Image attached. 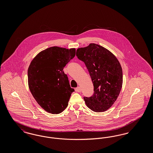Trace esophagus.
<instances>
[{
  "label": "esophagus",
  "instance_id": "34e87169",
  "mask_svg": "<svg viewBox=\"0 0 153 153\" xmlns=\"http://www.w3.org/2000/svg\"><path fill=\"white\" fill-rule=\"evenodd\" d=\"M76 91L77 92H81V88L80 87H77L76 88Z\"/></svg>",
  "mask_w": 153,
  "mask_h": 153
}]
</instances>
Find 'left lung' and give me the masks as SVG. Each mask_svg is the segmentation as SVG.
<instances>
[{"label":"left lung","instance_id":"obj_1","mask_svg":"<svg viewBox=\"0 0 153 153\" xmlns=\"http://www.w3.org/2000/svg\"><path fill=\"white\" fill-rule=\"evenodd\" d=\"M76 56L84 62L94 84L93 95L84 97L87 106L96 112L105 111L116 101L122 87L119 61L109 51L95 44L77 49Z\"/></svg>","mask_w":153,"mask_h":153}]
</instances>
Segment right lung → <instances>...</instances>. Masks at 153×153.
Listing matches in <instances>:
<instances>
[{
    "instance_id": "right-lung-1",
    "label": "right lung",
    "mask_w": 153,
    "mask_h": 153,
    "mask_svg": "<svg viewBox=\"0 0 153 153\" xmlns=\"http://www.w3.org/2000/svg\"><path fill=\"white\" fill-rule=\"evenodd\" d=\"M75 54V49L54 46L40 52L30 63L27 72L30 92L48 112L58 114L68 105L74 89L63 69Z\"/></svg>"
}]
</instances>
